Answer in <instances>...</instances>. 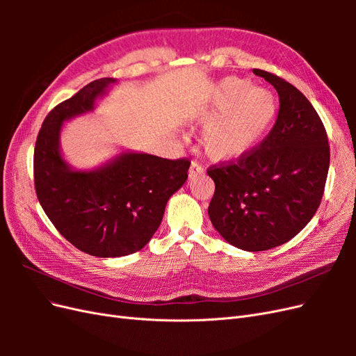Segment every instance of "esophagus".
Returning a JSON list of instances; mask_svg holds the SVG:
<instances>
[{"label":"esophagus","mask_w":356,"mask_h":356,"mask_svg":"<svg viewBox=\"0 0 356 356\" xmlns=\"http://www.w3.org/2000/svg\"><path fill=\"white\" fill-rule=\"evenodd\" d=\"M200 174H203V168L199 163H196V161H193L190 169H188V177L190 178H195V177H197Z\"/></svg>","instance_id":"obj_1"}]
</instances>
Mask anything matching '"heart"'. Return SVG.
Masks as SVG:
<instances>
[{"label": "heart", "mask_w": 356, "mask_h": 356, "mask_svg": "<svg viewBox=\"0 0 356 356\" xmlns=\"http://www.w3.org/2000/svg\"><path fill=\"white\" fill-rule=\"evenodd\" d=\"M276 113L277 104L272 92L255 89L246 79H224L203 114V120L209 122L202 135L204 153L218 161L245 156L267 134Z\"/></svg>", "instance_id": "b5f03b06"}]
</instances>
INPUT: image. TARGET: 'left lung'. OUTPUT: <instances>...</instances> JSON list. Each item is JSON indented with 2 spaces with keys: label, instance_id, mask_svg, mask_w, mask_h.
Returning <instances> with one entry per match:
<instances>
[{
  "label": "left lung",
  "instance_id": "8db88e82",
  "mask_svg": "<svg viewBox=\"0 0 356 356\" xmlns=\"http://www.w3.org/2000/svg\"><path fill=\"white\" fill-rule=\"evenodd\" d=\"M254 74L279 95L276 123L250 153L208 169L215 182L211 222L230 245L250 252L272 250L306 227L324 196L330 168L327 132L314 105L277 75Z\"/></svg>",
  "mask_w": 356,
  "mask_h": 356
}]
</instances>
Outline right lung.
<instances>
[{"label": "right lung", "mask_w": 356, "mask_h": 356, "mask_svg": "<svg viewBox=\"0 0 356 356\" xmlns=\"http://www.w3.org/2000/svg\"><path fill=\"white\" fill-rule=\"evenodd\" d=\"M114 79L84 86L53 108L37 136L34 181L40 204L80 251L101 258L134 254L149 242L169 197L187 179V159L126 152L93 170L72 169L60 153L63 122L95 108Z\"/></svg>", "instance_id": "add662e5"}]
</instances>
